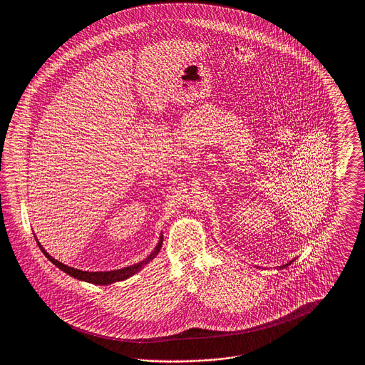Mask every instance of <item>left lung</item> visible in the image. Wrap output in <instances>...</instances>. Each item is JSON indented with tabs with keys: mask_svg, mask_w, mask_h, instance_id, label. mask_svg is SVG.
I'll use <instances>...</instances> for the list:
<instances>
[{
	"mask_svg": "<svg viewBox=\"0 0 365 365\" xmlns=\"http://www.w3.org/2000/svg\"><path fill=\"white\" fill-rule=\"evenodd\" d=\"M290 262H292V261H290ZM287 265H289V264H286V265H283V267H287ZM280 268H282V267H280Z\"/></svg>",
	"mask_w": 365,
	"mask_h": 365,
	"instance_id": "obj_1",
	"label": "left lung"
}]
</instances>
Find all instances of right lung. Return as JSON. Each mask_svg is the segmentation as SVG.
Here are the masks:
<instances>
[{"instance_id":"add662e5","label":"right lung","mask_w":365,"mask_h":365,"mask_svg":"<svg viewBox=\"0 0 365 365\" xmlns=\"http://www.w3.org/2000/svg\"><path fill=\"white\" fill-rule=\"evenodd\" d=\"M38 245H39V249L42 250V253H43L49 260L52 261L56 267H58L61 271L67 272L71 277H73L75 279H79V280H85V282H88V283H94V284H110V283H113V282H119V280H124V279L133 277L135 272H138L139 269H140L145 264H148L149 261L153 260V259L156 257L157 253L160 252V249H161L163 237H161L160 242L157 245L155 252H153L148 259L140 261L138 264H134V265L122 268V269L108 271V272H88V271L75 269V268H72V267H68V265H66V264H63V262L53 259L52 256L41 246V243L38 242Z\"/></svg>"}]
</instances>
